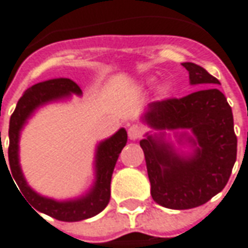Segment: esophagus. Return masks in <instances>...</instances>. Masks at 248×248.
<instances>
[{
    "label": "esophagus",
    "mask_w": 248,
    "mask_h": 248,
    "mask_svg": "<svg viewBox=\"0 0 248 248\" xmlns=\"http://www.w3.org/2000/svg\"><path fill=\"white\" fill-rule=\"evenodd\" d=\"M144 134V128L139 124H132L131 127L128 128V138L131 140H138L140 139Z\"/></svg>",
    "instance_id": "34e87169"
}]
</instances>
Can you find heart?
<instances>
[{"label":"heart","mask_w":248,"mask_h":248,"mask_svg":"<svg viewBox=\"0 0 248 248\" xmlns=\"http://www.w3.org/2000/svg\"><path fill=\"white\" fill-rule=\"evenodd\" d=\"M153 81H154V79L150 78V79L147 80V84H153ZM157 93H158V97L161 98L170 97V95H172V93H173V84H172L170 81H164V83H161V84L158 86Z\"/></svg>","instance_id":"heart-1"}]
</instances>
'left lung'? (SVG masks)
Here are the masks:
<instances>
[{"mask_svg":"<svg viewBox=\"0 0 248 248\" xmlns=\"http://www.w3.org/2000/svg\"><path fill=\"white\" fill-rule=\"evenodd\" d=\"M191 84L203 89L183 98L151 102L143 121L159 136L146 135L140 140L151 197L158 205L184 210L206 203L227 186L236 161L237 138L233 114L214 76L194 62H184ZM167 129H188L187 140L194 153L184 157L163 139Z\"/></svg>","mask_w":248,"mask_h":248,"instance_id":"obj_1","label":"left lung"}]
</instances>
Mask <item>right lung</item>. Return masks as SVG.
I'll return each instance as SVG.
<instances>
[{"mask_svg": "<svg viewBox=\"0 0 248 248\" xmlns=\"http://www.w3.org/2000/svg\"><path fill=\"white\" fill-rule=\"evenodd\" d=\"M71 94L80 95L81 90L74 80L66 78H58V79H51L34 84L23 94L9 121V149H8L9 162L6 166V168L9 167L11 169L12 173L11 177H13L12 182L13 180L16 182L19 187L17 190L21 191L23 197L27 199V202H30L35 210L47 214L56 220L66 221V222L94 217L108 206L110 199V182H112L113 169L116 167L119 154L123 150V147L127 144V131L124 128L119 129L109 139L98 144L97 153H95V183L93 188L81 198L61 202V201L42 197L38 192H35L26 182L19 164L20 131L27 123L30 116L35 112V109L51 101L69 97ZM1 157L5 161L4 151H1L0 158ZM6 162L8 161H5V165Z\"/></svg>", "mask_w": 248, "mask_h": 248, "instance_id": "right-lung-1", "label": "right lung"}]
</instances>
